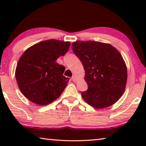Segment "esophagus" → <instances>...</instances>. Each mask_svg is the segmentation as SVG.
I'll use <instances>...</instances> for the list:
<instances>
[{
    "label": "esophagus",
    "instance_id": "esophagus-1",
    "mask_svg": "<svg viewBox=\"0 0 146 146\" xmlns=\"http://www.w3.org/2000/svg\"><path fill=\"white\" fill-rule=\"evenodd\" d=\"M72 80H73V82H76V76L75 75H73L72 76Z\"/></svg>",
    "mask_w": 146,
    "mask_h": 146
}]
</instances>
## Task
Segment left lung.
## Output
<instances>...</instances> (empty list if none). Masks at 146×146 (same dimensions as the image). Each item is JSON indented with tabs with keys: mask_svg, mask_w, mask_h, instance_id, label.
<instances>
[{
	"mask_svg": "<svg viewBox=\"0 0 146 146\" xmlns=\"http://www.w3.org/2000/svg\"><path fill=\"white\" fill-rule=\"evenodd\" d=\"M72 49L85 71L88 90L81 93L83 99L97 109L117 102L127 78L126 65L119 51L110 44L93 40L74 42Z\"/></svg>",
	"mask_w": 146,
	"mask_h": 146,
	"instance_id": "left-lung-1",
	"label": "left lung"
}]
</instances>
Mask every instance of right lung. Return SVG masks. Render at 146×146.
I'll list each match as a JSON object with an SVG mask.
<instances>
[{
    "label": "right lung",
    "instance_id": "right-lung-1",
    "mask_svg": "<svg viewBox=\"0 0 146 146\" xmlns=\"http://www.w3.org/2000/svg\"><path fill=\"white\" fill-rule=\"evenodd\" d=\"M70 42L50 39L34 44L21 56L15 70L21 93L34 104L45 106L60 97L69 79L56 60L70 48Z\"/></svg>",
    "mask_w": 146,
    "mask_h": 146
}]
</instances>
